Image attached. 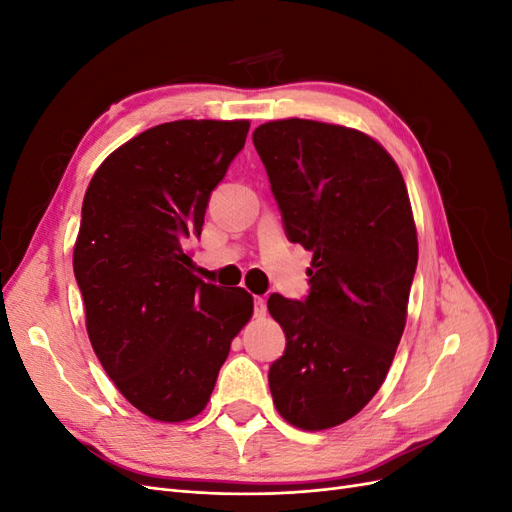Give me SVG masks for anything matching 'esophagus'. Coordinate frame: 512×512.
Masks as SVG:
<instances>
[{
  "label": "esophagus",
  "mask_w": 512,
  "mask_h": 512,
  "mask_svg": "<svg viewBox=\"0 0 512 512\" xmlns=\"http://www.w3.org/2000/svg\"><path fill=\"white\" fill-rule=\"evenodd\" d=\"M265 314H267L265 299H262V297H254V316H256V318H265Z\"/></svg>",
  "instance_id": "34e87169"
}]
</instances>
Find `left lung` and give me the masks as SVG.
<instances>
[{"label":"left lung","instance_id":"left-lung-1","mask_svg":"<svg viewBox=\"0 0 512 512\" xmlns=\"http://www.w3.org/2000/svg\"><path fill=\"white\" fill-rule=\"evenodd\" d=\"M286 237L314 252L303 301L269 297L286 333L269 369L273 404L305 431L331 429L378 393L401 333L418 241L404 177L374 138L312 119L258 126Z\"/></svg>","mask_w":512,"mask_h":512}]
</instances>
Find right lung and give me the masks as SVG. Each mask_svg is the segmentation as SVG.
Returning <instances> with one entry per match:
<instances>
[{"label": "right lung", "instance_id": "1", "mask_svg": "<svg viewBox=\"0 0 512 512\" xmlns=\"http://www.w3.org/2000/svg\"><path fill=\"white\" fill-rule=\"evenodd\" d=\"M250 121L181 119L115 149L89 181L74 243L87 335L130 404L162 423L205 410L252 318V294L194 275L183 245L245 145Z\"/></svg>", "mask_w": 512, "mask_h": 512}]
</instances>
